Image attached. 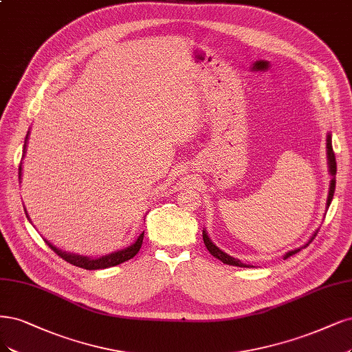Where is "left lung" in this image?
Segmentation results:
<instances>
[{"instance_id":"8db88e82","label":"left lung","mask_w":352,"mask_h":352,"mask_svg":"<svg viewBox=\"0 0 352 352\" xmlns=\"http://www.w3.org/2000/svg\"><path fill=\"white\" fill-rule=\"evenodd\" d=\"M328 160H329V170H331V175L333 176V177H332V180H331V189H329V197H328V208H329V205H331L332 198H333L335 185H336V180H335V175H336V160H335V153H333V148H332V138H331V135H328ZM313 237H316V233H314V236H313ZM313 237L310 239V241L313 240ZM202 239H204V243H205V246H207L208 252L212 254L214 258L220 259L223 263H227V265L240 266V268H248V265H246V263H241L239 259H234V258H232V256H228L227 253H224L223 250L218 249V248L212 243V241L210 240L208 234L205 233V230L202 232ZM310 241H309V243H310ZM309 243H307V245H309ZM307 245H306V246H307ZM298 250H300V249H296V250H293V252H288V253L285 254V259L292 256V254L297 253Z\"/></svg>"}]
</instances>
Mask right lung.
<instances>
[{"mask_svg":"<svg viewBox=\"0 0 352 352\" xmlns=\"http://www.w3.org/2000/svg\"><path fill=\"white\" fill-rule=\"evenodd\" d=\"M26 141H28V137H26ZM24 150H26V144H24L23 154H24ZM20 176H21V163H20V167H19V177ZM26 217L29 218L28 212H26ZM142 239H144V232L135 240L134 245H131L129 248H125L122 250H118L115 253L106 254V256H102V258H87V256H81V254H76V253H67V252H63V250L56 249L47 240H45V241L47 243V246H50L58 254V256H60L64 261H67L68 263L74 265V266H78V268H82V270L93 271V270L111 268V266H116V265L122 263V262H125V261H128L131 258H134L135 254L140 252V249H141Z\"/></svg>","mask_w":352,"mask_h":352,"instance_id":"add662e5","label":"right lung"}]
</instances>
